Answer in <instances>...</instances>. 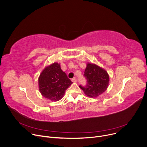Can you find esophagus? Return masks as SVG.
I'll list each match as a JSON object with an SVG mask.
<instances>
[{
  "mask_svg": "<svg viewBox=\"0 0 147 147\" xmlns=\"http://www.w3.org/2000/svg\"><path fill=\"white\" fill-rule=\"evenodd\" d=\"M71 81L73 82H77V80L76 78H73L71 79Z\"/></svg>",
  "mask_w": 147,
  "mask_h": 147,
  "instance_id": "obj_1",
  "label": "esophagus"
}]
</instances>
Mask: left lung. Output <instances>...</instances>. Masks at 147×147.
Listing matches in <instances>:
<instances>
[{
	"mask_svg": "<svg viewBox=\"0 0 147 147\" xmlns=\"http://www.w3.org/2000/svg\"><path fill=\"white\" fill-rule=\"evenodd\" d=\"M84 77L87 80L86 85H80L79 87L87 96L95 98L107 90L109 81V75L97 65L88 63Z\"/></svg>",
	"mask_w": 147,
	"mask_h": 147,
	"instance_id": "obj_1",
	"label": "left lung"
}]
</instances>
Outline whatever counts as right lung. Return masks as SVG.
Wrapping results in <instances>:
<instances>
[{
    "label": "right lung",
    "instance_id": "obj_1",
    "mask_svg": "<svg viewBox=\"0 0 147 147\" xmlns=\"http://www.w3.org/2000/svg\"><path fill=\"white\" fill-rule=\"evenodd\" d=\"M41 94L53 101L60 100L73 83L63 71L60 65L54 63L41 73L38 80Z\"/></svg>",
    "mask_w": 147,
    "mask_h": 147
}]
</instances>
